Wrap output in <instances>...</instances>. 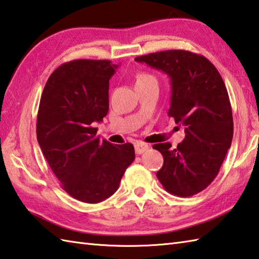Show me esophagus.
<instances>
[{
  "instance_id": "obj_1",
  "label": "esophagus",
  "mask_w": 259,
  "mask_h": 259,
  "mask_svg": "<svg viewBox=\"0 0 259 259\" xmlns=\"http://www.w3.org/2000/svg\"><path fill=\"white\" fill-rule=\"evenodd\" d=\"M149 146L145 144V143H141V141H137L135 144V151L137 155H141L143 153H145L146 150H148Z\"/></svg>"
}]
</instances>
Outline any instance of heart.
I'll return each mask as SVG.
<instances>
[{"instance_id": "heart-1", "label": "heart", "mask_w": 259, "mask_h": 259, "mask_svg": "<svg viewBox=\"0 0 259 259\" xmlns=\"http://www.w3.org/2000/svg\"><path fill=\"white\" fill-rule=\"evenodd\" d=\"M149 82H157L153 75H150L148 73H139L138 75H137L136 85H141V84H146Z\"/></svg>"}]
</instances>
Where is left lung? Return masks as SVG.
<instances>
[{
    "mask_svg": "<svg viewBox=\"0 0 259 259\" xmlns=\"http://www.w3.org/2000/svg\"><path fill=\"white\" fill-rule=\"evenodd\" d=\"M135 59L169 76L168 115L185 126V139L175 149L169 143L153 146L164 157L157 179L173 195L187 197L200 193L219 173L234 136L232 110L224 79L209 59L189 50H164Z\"/></svg>",
    "mask_w": 259,
    "mask_h": 259,
    "instance_id": "obj_1",
    "label": "left lung"
}]
</instances>
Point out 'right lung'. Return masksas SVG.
<instances>
[{
  "mask_svg": "<svg viewBox=\"0 0 259 259\" xmlns=\"http://www.w3.org/2000/svg\"><path fill=\"white\" fill-rule=\"evenodd\" d=\"M111 60L76 59L49 76L40 99L37 139L63 189L85 203H99L118 190L135 159L133 144L101 140L94 128L109 111Z\"/></svg>",
  "mask_w": 259,
  "mask_h": 259,
  "instance_id": "obj_1",
  "label": "right lung"
}]
</instances>
